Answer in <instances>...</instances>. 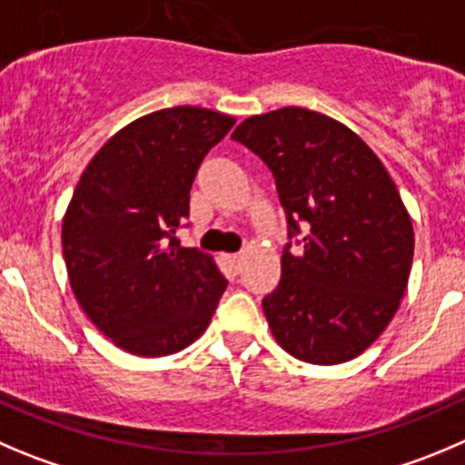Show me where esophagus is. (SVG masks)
<instances>
[{
  "label": "esophagus",
  "mask_w": 465,
  "mask_h": 465,
  "mask_svg": "<svg viewBox=\"0 0 465 465\" xmlns=\"http://www.w3.org/2000/svg\"><path fill=\"white\" fill-rule=\"evenodd\" d=\"M242 260H244V258H242V253H232V255H225V262H228V264H230V267L235 269V272H237V269H240V267H242Z\"/></svg>",
  "instance_id": "1"
}]
</instances>
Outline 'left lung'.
<instances>
[{
    "label": "left lung",
    "mask_w": 465,
    "mask_h": 465,
    "mask_svg": "<svg viewBox=\"0 0 465 465\" xmlns=\"http://www.w3.org/2000/svg\"><path fill=\"white\" fill-rule=\"evenodd\" d=\"M232 139L267 163L287 216L281 282L262 299L273 338L312 365L351 361L409 282L413 225L395 183L361 136L311 109L251 116Z\"/></svg>",
    "instance_id": "left-lung-1"
}]
</instances>
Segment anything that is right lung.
<instances>
[{
  "instance_id": "1",
  "label": "right lung",
  "mask_w": 465,
  "mask_h": 465,
  "mask_svg": "<svg viewBox=\"0 0 465 465\" xmlns=\"http://www.w3.org/2000/svg\"><path fill=\"white\" fill-rule=\"evenodd\" d=\"M235 118L203 107L148 114L86 166L64 216L70 287L88 320L134 356H169L203 335L228 281L180 246L189 192Z\"/></svg>"
}]
</instances>
